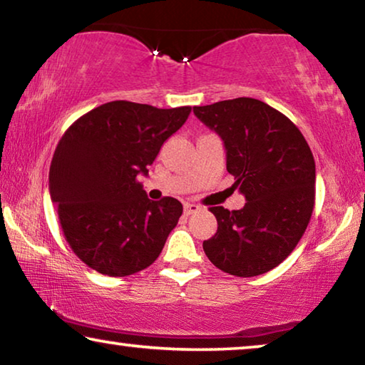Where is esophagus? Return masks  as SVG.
I'll return each instance as SVG.
<instances>
[{
  "instance_id": "obj_1",
  "label": "esophagus",
  "mask_w": 365,
  "mask_h": 365,
  "mask_svg": "<svg viewBox=\"0 0 365 365\" xmlns=\"http://www.w3.org/2000/svg\"><path fill=\"white\" fill-rule=\"evenodd\" d=\"M200 209H202V207L197 205V204H190V202H186V204H184V212H186L187 215L195 214V212H199Z\"/></svg>"
}]
</instances>
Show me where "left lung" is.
<instances>
[{
	"label": "left lung",
	"instance_id": "8db88e82",
	"mask_svg": "<svg viewBox=\"0 0 365 365\" xmlns=\"http://www.w3.org/2000/svg\"><path fill=\"white\" fill-rule=\"evenodd\" d=\"M222 137L243 209L210 207L218 228L204 251L220 271L255 277L279 266L304 237L315 207V160L305 137L282 112L259 99L195 106Z\"/></svg>",
	"mask_w": 365,
	"mask_h": 365
}]
</instances>
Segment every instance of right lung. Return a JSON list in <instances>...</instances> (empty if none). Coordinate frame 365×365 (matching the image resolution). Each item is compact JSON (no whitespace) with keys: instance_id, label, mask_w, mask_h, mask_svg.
<instances>
[{"instance_id":"obj_1","label":"right lung","mask_w":365,"mask_h":365,"mask_svg":"<svg viewBox=\"0 0 365 365\" xmlns=\"http://www.w3.org/2000/svg\"><path fill=\"white\" fill-rule=\"evenodd\" d=\"M189 106L112 101L66 128L55 148L48 189L66 243L88 267L125 277L153 264L178 225L182 204L147 197L140 173L182 127Z\"/></svg>"}]
</instances>
